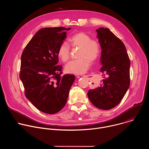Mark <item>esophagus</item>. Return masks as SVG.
<instances>
[{"label":"esophagus","instance_id":"34e87169","mask_svg":"<svg viewBox=\"0 0 149 149\" xmlns=\"http://www.w3.org/2000/svg\"><path fill=\"white\" fill-rule=\"evenodd\" d=\"M82 77H87L88 78V75H82Z\"/></svg>","mask_w":149,"mask_h":149}]
</instances>
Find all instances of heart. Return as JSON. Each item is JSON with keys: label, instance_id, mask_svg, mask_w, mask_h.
I'll return each mask as SVG.
<instances>
[{"label": "heart", "instance_id": "b5f03b06", "mask_svg": "<svg viewBox=\"0 0 149 149\" xmlns=\"http://www.w3.org/2000/svg\"><path fill=\"white\" fill-rule=\"evenodd\" d=\"M69 44L72 48H79L77 57L79 58L68 62L65 66L66 72L76 75L83 74L89 69L91 62L98 57L101 46L100 42L84 32L73 34L68 39ZM70 47L62 42L58 49L57 55L62 62H67L70 58Z\"/></svg>", "mask_w": 149, "mask_h": 149}]
</instances>
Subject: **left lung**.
<instances>
[{"instance_id":"obj_1","label":"left lung","mask_w":149,"mask_h":149,"mask_svg":"<svg viewBox=\"0 0 149 149\" xmlns=\"http://www.w3.org/2000/svg\"><path fill=\"white\" fill-rule=\"evenodd\" d=\"M101 47L100 87L90 90L88 97L98 109L109 110L120 104L129 88L130 58L123 42L108 28L97 29Z\"/></svg>"}]
</instances>
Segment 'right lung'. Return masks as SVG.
<instances>
[{"mask_svg":"<svg viewBox=\"0 0 149 149\" xmlns=\"http://www.w3.org/2000/svg\"><path fill=\"white\" fill-rule=\"evenodd\" d=\"M70 28H45L40 29L25 48L21 56L19 77L25 95L39 111L53 114L64 107L74 75L63 76L58 65V49Z\"/></svg>","mask_w":149,"mask_h":149,"instance_id":"obj_1","label":"right lung"}]
</instances>
